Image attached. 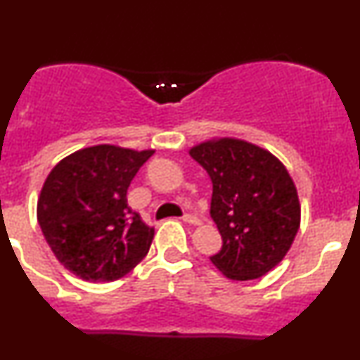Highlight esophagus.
<instances>
[{"label":"esophagus","mask_w":360,"mask_h":360,"mask_svg":"<svg viewBox=\"0 0 360 360\" xmlns=\"http://www.w3.org/2000/svg\"><path fill=\"white\" fill-rule=\"evenodd\" d=\"M181 219H183L184 222H188V224H198V222H200V219L196 217V215H193V214H184Z\"/></svg>","instance_id":"esophagus-1"}]
</instances>
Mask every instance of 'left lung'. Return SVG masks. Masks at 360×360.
<instances>
[{
  "instance_id": "8db88e82",
  "label": "left lung",
  "mask_w": 360,
  "mask_h": 360,
  "mask_svg": "<svg viewBox=\"0 0 360 360\" xmlns=\"http://www.w3.org/2000/svg\"><path fill=\"white\" fill-rule=\"evenodd\" d=\"M190 155L212 181L210 217L222 238L212 264L238 281L269 272L286 255L300 226V203L288 170L269 151L240 139L202 143Z\"/></svg>"
}]
</instances>
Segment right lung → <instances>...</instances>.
<instances>
[{"mask_svg": "<svg viewBox=\"0 0 360 360\" xmlns=\"http://www.w3.org/2000/svg\"><path fill=\"white\" fill-rule=\"evenodd\" d=\"M151 155L98 145L53 167L37 200V222L65 269L84 281H115L148 253L153 229L126 195Z\"/></svg>", "mask_w": 360, "mask_h": 360, "instance_id": "right-lung-1", "label": "right lung"}]
</instances>
